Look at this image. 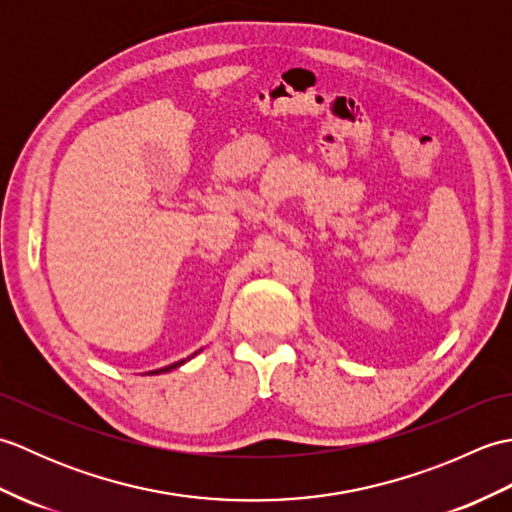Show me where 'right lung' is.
I'll return each mask as SVG.
<instances>
[{"instance_id": "right-lung-1", "label": "right lung", "mask_w": 512, "mask_h": 512, "mask_svg": "<svg viewBox=\"0 0 512 512\" xmlns=\"http://www.w3.org/2000/svg\"><path fill=\"white\" fill-rule=\"evenodd\" d=\"M184 361H178V363H173V365H169V367H162V369H158V372H151V374H160V372H169V369H176V367H180Z\"/></svg>"}]
</instances>
